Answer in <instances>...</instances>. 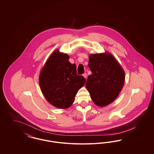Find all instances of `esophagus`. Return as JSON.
Wrapping results in <instances>:
<instances>
[{"instance_id":"1","label":"esophagus","mask_w":154,"mask_h":154,"mask_svg":"<svg viewBox=\"0 0 154 154\" xmlns=\"http://www.w3.org/2000/svg\"><path fill=\"white\" fill-rule=\"evenodd\" d=\"M82 75L84 76V78H85V79H87V74L86 73H84L82 74Z\"/></svg>"}]
</instances>
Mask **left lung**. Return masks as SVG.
<instances>
[{
  "mask_svg": "<svg viewBox=\"0 0 154 154\" xmlns=\"http://www.w3.org/2000/svg\"><path fill=\"white\" fill-rule=\"evenodd\" d=\"M88 66L92 72L86 81L91 97L104 107L112 102L121 91L125 73L114 57L109 53L90 55Z\"/></svg>",
  "mask_w": 154,
  "mask_h": 154,
  "instance_id": "left-lung-1",
  "label": "left lung"
}]
</instances>
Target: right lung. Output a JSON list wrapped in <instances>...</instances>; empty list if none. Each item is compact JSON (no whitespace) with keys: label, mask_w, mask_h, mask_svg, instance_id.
<instances>
[{"label":"right lung","mask_w":154,"mask_h":154,"mask_svg":"<svg viewBox=\"0 0 154 154\" xmlns=\"http://www.w3.org/2000/svg\"><path fill=\"white\" fill-rule=\"evenodd\" d=\"M69 57L58 50L46 62L39 76L41 90L47 100L59 109L70 107L85 79L77 74L76 66L69 61Z\"/></svg>","instance_id":"obj_1"}]
</instances>
